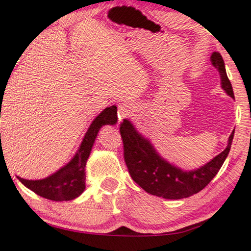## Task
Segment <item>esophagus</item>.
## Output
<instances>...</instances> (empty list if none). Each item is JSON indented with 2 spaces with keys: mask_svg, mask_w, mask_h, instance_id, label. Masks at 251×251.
Returning a JSON list of instances; mask_svg holds the SVG:
<instances>
[{
  "mask_svg": "<svg viewBox=\"0 0 251 251\" xmlns=\"http://www.w3.org/2000/svg\"><path fill=\"white\" fill-rule=\"evenodd\" d=\"M118 115H119V119L120 120H123V119L128 118L129 115H131V108H130L126 104H121V105L119 106Z\"/></svg>",
  "mask_w": 251,
  "mask_h": 251,
  "instance_id": "34e87169",
  "label": "esophagus"
}]
</instances>
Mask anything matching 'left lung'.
<instances>
[{
  "label": "left lung",
  "mask_w": 251,
  "mask_h": 251,
  "mask_svg": "<svg viewBox=\"0 0 251 251\" xmlns=\"http://www.w3.org/2000/svg\"><path fill=\"white\" fill-rule=\"evenodd\" d=\"M210 60L221 76L223 90L229 97L234 98L221 53L214 52ZM120 132L123 140L126 164L132 179L147 193L170 200L188 198L203 190L221 169L228 155L234 137L233 130L226 149L204 166L194 170H183L163 159L150 139L140 135L129 120H123Z\"/></svg>",
  "instance_id": "8db88e82"
}]
</instances>
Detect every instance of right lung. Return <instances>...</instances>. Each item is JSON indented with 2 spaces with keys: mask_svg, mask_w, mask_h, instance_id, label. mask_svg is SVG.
Instances as JSON below:
<instances>
[{
  "mask_svg": "<svg viewBox=\"0 0 251 251\" xmlns=\"http://www.w3.org/2000/svg\"><path fill=\"white\" fill-rule=\"evenodd\" d=\"M118 107L111 106L99 113L91 122L83 137L77 152L66 166L60 168L49 177L39 180L24 179L17 177L27 188L40 197L52 201H70L80 197L85 190V164L90 155L96 137L102 126L115 125L118 122Z\"/></svg>",
  "mask_w": 251,
  "mask_h": 251,
  "instance_id": "right-lung-1",
  "label": "right lung"
}]
</instances>
